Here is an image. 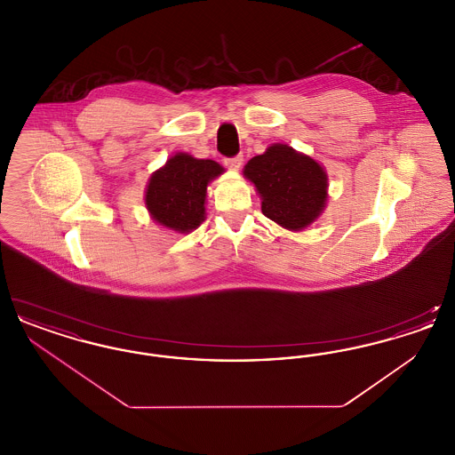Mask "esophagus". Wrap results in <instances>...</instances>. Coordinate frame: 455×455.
I'll return each instance as SVG.
<instances>
[{
    "label": "esophagus",
    "instance_id": "34e87169",
    "mask_svg": "<svg viewBox=\"0 0 455 455\" xmlns=\"http://www.w3.org/2000/svg\"><path fill=\"white\" fill-rule=\"evenodd\" d=\"M242 162H243L242 155H237V156H234V158H227V160H225V165H227L230 171L237 172L238 169L242 167Z\"/></svg>",
    "mask_w": 455,
    "mask_h": 455
}]
</instances>
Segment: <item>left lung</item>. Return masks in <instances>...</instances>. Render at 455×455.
Instances as JSON below:
<instances>
[{"mask_svg": "<svg viewBox=\"0 0 455 455\" xmlns=\"http://www.w3.org/2000/svg\"><path fill=\"white\" fill-rule=\"evenodd\" d=\"M243 177L254 184L264 217L290 232H300L324 213L329 179L324 167L305 153L275 143L252 156Z\"/></svg>", "mask_w": 455, "mask_h": 455, "instance_id": "8db88e82", "label": "left lung"}]
</instances>
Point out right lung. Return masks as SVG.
<instances>
[{
	"mask_svg": "<svg viewBox=\"0 0 455 455\" xmlns=\"http://www.w3.org/2000/svg\"><path fill=\"white\" fill-rule=\"evenodd\" d=\"M225 169L208 158L175 153L150 175L145 206L153 221L175 234H189L206 218L208 186Z\"/></svg>",
	"mask_w": 455,
	"mask_h": 455,
	"instance_id": "right-lung-1",
	"label": "right lung"
}]
</instances>
